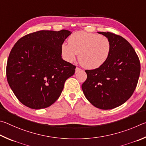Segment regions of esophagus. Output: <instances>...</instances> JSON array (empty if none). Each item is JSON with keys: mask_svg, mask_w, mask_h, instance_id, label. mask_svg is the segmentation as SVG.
<instances>
[{"mask_svg": "<svg viewBox=\"0 0 146 146\" xmlns=\"http://www.w3.org/2000/svg\"><path fill=\"white\" fill-rule=\"evenodd\" d=\"M81 68L77 67V68H76V73H78V72H80V71H81Z\"/></svg>", "mask_w": 146, "mask_h": 146, "instance_id": "34e87169", "label": "esophagus"}]
</instances>
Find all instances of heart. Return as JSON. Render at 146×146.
Instances as JSON below:
<instances>
[{
	"mask_svg": "<svg viewBox=\"0 0 146 146\" xmlns=\"http://www.w3.org/2000/svg\"><path fill=\"white\" fill-rule=\"evenodd\" d=\"M68 43L61 45V50L66 61L71 62L78 54L81 65L88 69L100 67L106 62L111 50V43L106 37L84 31L74 33Z\"/></svg>",
	"mask_w": 146,
	"mask_h": 146,
	"instance_id": "b5f03b06",
	"label": "heart"
}]
</instances>
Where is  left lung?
<instances>
[{
    "instance_id": "8db88e82",
    "label": "left lung",
    "mask_w": 146,
    "mask_h": 146,
    "mask_svg": "<svg viewBox=\"0 0 146 146\" xmlns=\"http://www.w3.org/2000/svg\"><path fill=\"white\" fill-rule=\"evenodd\" d=\"M98 33L110 40V53L100 67L85 70L87 79L82 90L92 105L110 110L122 105L132 96L139 78L140 64L134 48L126 39L109 32Z\"/></svg>"
}]
</instances>
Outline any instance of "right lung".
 <instances>
[{
    "mask_svg": "<svg viewBox=\"0 0 146 146\" xmlns=\"http://www.w3.org/2000/svg\"><path fill=\"white\" fill-rule=\"evenodd\" d=\"M71 33L65 29L40 31L24 36L12 48L7 80L24 105L45 108L60 96L65 81L75 72L76 66L61 58V45Z\"/></svg>",
    "mask_w": 146,
    "mask_h": 146,
    "instance_id": "1",
    "label": "right lung"
}]
</instances>
